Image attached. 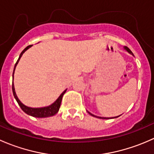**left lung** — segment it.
<instances>
[{
    "mask_svg": "<svg viewBox=\"0 0 154 154\" xmlns=\"http://www.w3.org/2000/svg\"><path fill=\"white\" fill-rule=\"evenodd\" d=\"M125 50H126V51H128V52H129V53H130V54H133V53H132V51H130V49H129V48H127V47H125ZM88 112V114H89V115H91V116H94V117H96V118H99V119H106V118H101V117H97V116H94V115H92V114H91V113H90V112ZM117 117H119V116H117ZM117 117H115V118H117ZM107 119H109V118H107Z\"/></svg>",
    "mask_w": 154,
    "mask_h": 154,
    "instance_id": "8db88e82",
    "label": "left lung"
}]
</instances>
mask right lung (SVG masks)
I'll return each instance as SVG.
<instances>
[{"instance_id":"1","label":"right lung","mask_w":154,"mask_h":154,"mask_svg":"<svg viewBox=\"0 0 154 154\" xmlns=\"http://www.w3.org/2000/svg\"><path fill=\"white\" fill-rule=\"evenodd\" d=\"M31 46L32 45L27 46V47L24 48V49L23 50L22 52L21 53V54H20V56H19V58H18V60H17L16 63H15V67H14L13 74H14V71H15V67H16L17 64H18V61H19L20 58L21 57L22 54H24V53L25 52L27 49H28V48H30ZM13 74H12V77H13ZM12 92H13L14 97H15V100H16V101L18 102V105H19L20 107H21V109H22L24 112L27 113V115H29V116H32V117H35V118L51 117V116H54V115L57 114V113L58 112L59 109H60V105H61V101H62V99H63V95H64V94L66 93V90H65V91H63L61 94H60V97L57 98V100H56L54 103H52L51 105H50V106H46V107H42V108H31V107H28V106H25V105H24L21 101H20L19 100H18V97H17L16 94H15V88H14L13 83H12Z\"/></svg>"}]
</instances>
